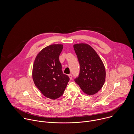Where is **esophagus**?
Returning <instances> with one entry per match:
<instances>
[{"instance_id":"obj_1","label":"esophagus","mask_w":134,"mask_h":134,"mask_svg":"<svg viewBox=\"0 0 134 134\" xmlns=\"http://www.w3.org/2000/svg\"><path fill=\"white\" fill-rule=\"evenodd\" d=\"M69 78H70V80H72V74H69Z\"/></svg>"}]
</instances>
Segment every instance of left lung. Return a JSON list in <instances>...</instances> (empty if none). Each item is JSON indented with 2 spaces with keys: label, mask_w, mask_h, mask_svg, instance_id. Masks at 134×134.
<instances>
[{
  "label": "left lung",
  "mask_w": 134,
  "mask_h": 134,
  "mask_svg": "<svg viewBox=\"0 0 134 134\" xmlns=\"http://www.w3.org/2000/svg\"><path fill=\"white\" fill-rule=\"evenodd\" d=\"M73 47L80 64L79 75L75 81L85 93L93 95L102 89L105 81L104 63L89 45L79 43Z\"/></svg>",
  "instance_id": "obj_1"
}]
</instances>
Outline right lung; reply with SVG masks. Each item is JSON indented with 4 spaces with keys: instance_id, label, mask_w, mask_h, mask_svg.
<instances>
[{
    "instance_id": "obj_1",
    "label": "right lung",
    "mask_w": 134,
    "mask_h": 134,
    "mask_svg": "<svg viewBox=\"0 0 134 134\" xmlns=\"http://www.w3.org/2000/svg\"><path fill=\"white\" fill-rule=\"evenodd\" d=\"M62 44H52L42 49L37 55L32 69L36 86L45 97L56 99L63 94L70 80L63 73L59 57Z\"/></svg>"
}]
</instances>
